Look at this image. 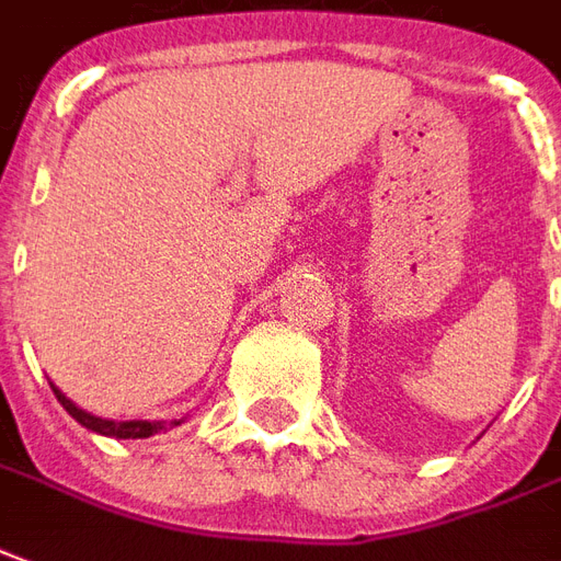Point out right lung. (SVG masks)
Listing matches in <instances>:
<instances>
[{"mask_svg":"<svg viewBox=\"0 0 561 561\" xmlns=\"http://www.w3.org/2000/svg\"><path fill=\"white\" fill-rule=\"evenodd\" d=\"M53 392H56L59 404L68 410L70 416L77 419L80 425H85L89 431H98V434H103V437L145 439V437H151V434H157V431L165 428L163 422H110V419H98V416H91V413H85V410L77 408L73 401H68V398L61 396L56 386H53ZM172 425H178V422H172Z\"/></svg>","mask_w":561,"mask_h":561,"instance_id":"add662e5","label":"right lung"}]
</instances>
